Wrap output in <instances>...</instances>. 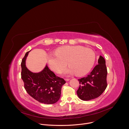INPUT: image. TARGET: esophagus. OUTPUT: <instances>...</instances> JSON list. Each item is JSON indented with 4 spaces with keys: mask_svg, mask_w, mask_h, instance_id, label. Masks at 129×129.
Listing matches in <instances>:
<instances>
[{
    "mask_svg": "<svg viewBox=\"0 0 129 129\" xmlns=\"http://www.w3.org/2000/svg\"><path fill=\"white\" fill-rule=\"evenodd\" d=\"M69 80H70L69 79H65V80L66 81H67H67H69Z\"/></svg>",
    "mask_w": 129,
    "mask_h": 129,
    "instance_id": "1",
    "label": "esophagus"
}]
</instances>
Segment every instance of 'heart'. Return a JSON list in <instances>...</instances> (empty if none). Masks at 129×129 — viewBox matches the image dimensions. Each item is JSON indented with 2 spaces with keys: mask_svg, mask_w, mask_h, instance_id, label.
Returning a JSON list of instances; mask_svg holds the SVG:
<instances>
[{
  "mask_svg": "<svg viewBox=\"0 0 129 129\" xmlns=\"http://www.w3.org/2000/svg\"><path fill=\"white\" fill-rule=\"evenodd\" d=\"M56 54H49L47 61L50 69L60 72L67 65L69 67L62 71L65 75L84 76L93 67L95 59L94 51L82 46H64L57 49Z\"/></svg>",
  "mask_w": 129,
  "mask_h": 129,
  "instance_id": "heart-1",
  "label": "heart"
}]
</instances>
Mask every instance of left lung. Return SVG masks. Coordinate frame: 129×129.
<instances>
[{
	"label": "left lung",
	"instance_id": "8db88e82",
	"mask_svg": "<svg viewBox=\"0 0 129 129\" xmlns=\"http://www.w3.org/2000/svg\"><path fill=\"white\" fill-rule=\"evenodd\" d=\"M107 76L106 61L100 56L98 64L90 74L78 80L80 84L77 91L78 97L81 100L86 101L100 96L107 88Z\"/></svg>",
	"mask_w": 129,
	"mask_h": 129
}]
</instances>
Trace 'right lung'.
I'll use <instances>...</instances> for the list:
<instances>
[{
	"instance_id": "1",
	"label": "right lung",
	"mask_w": 129,
	"mask_h": 129,
	"mask_svg": "<svg viewBox=\"0 0 129 129\" xmlns=\"http://www.w3.org/2000/svg\"><path fill=\"white\" fill-rule=\"evenodd\" d=\"M30 51L25 53L21 64V78L24 88L30 96L40 103L45 104L56 103L60 98L62 87L66 82L55 75L47 65L38 73L28 70L25 62Z\"/></svg>"
}]
</instances>
